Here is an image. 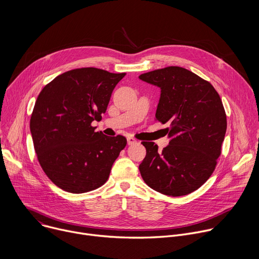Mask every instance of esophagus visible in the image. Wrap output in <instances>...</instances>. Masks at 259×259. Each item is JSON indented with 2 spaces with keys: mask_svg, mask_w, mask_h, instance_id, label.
Instances as JSON below:
<instances>
[{
  "mask_svg": "<svg viewBox=\"0 0 259 259\" xmlns=\"http://www.w3.org/2000/svg\"><path fill=\"white\" fill-rule=\"evenodd\" d=\"M127 143H128V145H132V144H135V143H137V140H136L134 137H132V136H129V137L127 138Z\"/></svg>",
  "mask_w": 259,
  "mask_h": 259,
  "instance_id": "obj_1",
  "label": "esophagus"
}]
</instances>
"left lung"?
<instances>
[{"instance_id":"obj_1","label":"left lung","mask_w":259,"mask_h":259,"mask_svg":"<svg viewBox=\"0 0 259 259\" xmlns=\"http://www.w3.org/2000/svg\"><path fill=\"white\" fill-rule=\"evenodd\" d=\"M139 79L161 89L156 119L170 124V141L162 151L155 142H141L146 150L141 177L166 196L189 195L208 180L221 154L227 131L223 101L208 81L180 66L145 72Z\"/></svg>"}]
</instances>
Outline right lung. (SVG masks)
Masks as SVG:
<instances>
[{"label": "right lung", "mask_w": 259, "mask_h": 259, "mask_svg": "<svg viewBox=\"0 0 259 259\" xmlns=\"http://www.w3.org/2000/svg\"><path fill=\"white\" fill-rule=\"evenodd\" d=\"M126 73L95 67L65 71L36 98L30 133L39 163L61 190L82 194L100 188L127 144L122 135L95 132L116 85Z\"/></svg>", "instance_id": "add662e5"}]
</instances>
